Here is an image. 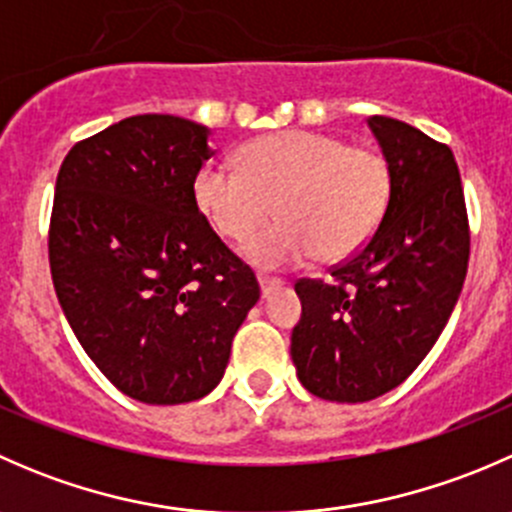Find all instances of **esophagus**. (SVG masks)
<instances>
[{
	"label": "esophagus",
	"mask_w": 512,
	"mask_h": 512,
	"mask_svg": "<svg viewBox=\"0 0 512 512\" xmlns=\"http://www.w3.org/2000/svg\"><path fill=\"white\" fill-rule=\"evenodd\" d=\"M257 282H260L262 297H270L272 292H277V289H280L282 285H285V282H282L280 277H265V275L257 277Z\"/></svg>",
	"instance_id": "1"
}]
</instances>
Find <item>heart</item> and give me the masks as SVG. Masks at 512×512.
<instances>
[{
    "label": "heart",
    "instance_id": "1",
    "mask_svg": "<svg viewBox=\"0 0 512 512\" xmlns=\"http://www.w3.org/2000/svg\"><path fill=\"white\" fill-rule=\"evenodd\" d=\"M240 168L210 160L193 183L195 205L220 237L242 242L270 220L280 223L245 245L265 270L327 265L354 257L374 237L391 203L389 160L376 148L347 146L319 131H277L237 151Z\"/></svg>",
    "mask_w": 512,
    "mask_h": 512
}]
</instances>
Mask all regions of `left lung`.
Segmentation results:
<instances>
[{"label":"left lung","mask_w":512,"mask_h":512,"mask_svg":"<svg viewBox=\"0 0 512 512\" xmlns=\"http://www.w3.org/2000/svg\"><path fill=\"white\" fill-rule=\"evenodd\" d=\"M389 160L391 203L379 230L332 280H299L292 361L309 394L361 404L396 389L431 352L461 294L471 255L461 173L451 148L389 116H371Z\"/></svg>","instance_id":"8db88e82"}]
</instances>
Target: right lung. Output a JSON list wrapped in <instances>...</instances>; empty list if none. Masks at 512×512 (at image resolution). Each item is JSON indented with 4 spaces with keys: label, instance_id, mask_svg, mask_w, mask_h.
Masks as SVG:
<instances>
[{
    "label": "right lung",
    "instance_id": "right-lung-1",
    "mask_svg": "<svg viewBox=\"0 0 512 512\" xmlns=\"http://www.w3.org/2000/svg\"><path fill=\"white\" fill-rule=\"evenodd\" d=\"M208 136L168 113L123 118L76 143L56 178V297L101 374L143 404L208 396L260 299L255 272L195 205Z\"/></svg>",
    "mask_w": 512,
    "mask_h": 512
}]
</instances>
